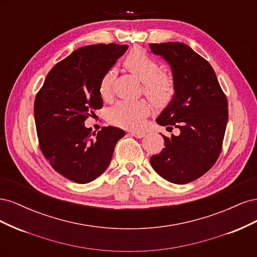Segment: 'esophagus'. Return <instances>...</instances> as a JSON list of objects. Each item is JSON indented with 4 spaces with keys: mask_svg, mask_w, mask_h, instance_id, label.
Segmentation results:
<instances>
[{
    "mask_svg": "<svg viewBox=\"0 0 257 257\" xmlns=\"http://www.w3.org/2000/svg\"><path fill=\"white\" fill-rule=\"evenodd\" d=\"M132 136H134L136 138H143L145 136V133H143V132H137V131H132L130 133Z\"/></svg>",
    "mask_w": 257,
    "mask_h": 257,
    "instance_id": "obj_1",
    "label": "esophagus"
}]
</instances>
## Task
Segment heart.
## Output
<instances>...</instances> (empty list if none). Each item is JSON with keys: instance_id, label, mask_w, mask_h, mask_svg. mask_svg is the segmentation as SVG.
I'll return each instance as SVG.
<instances>
[{"instance_id": "1", "label": "heart", "mask_w": 257, "mask_h": 257, "mask_svg": "<svg viewBox=\"0 0 257 257\" xmlns=\"http://www.w3.org/2000/svg\"><path fill=\"white\" fill-rule=\"evenodd\" d=\"M123 65L130 73L143 81V91L158 106H166L175 96V82L168 74L161 71L159 62L143 49H133L123 61ZM112 71H107L99 80V95L104 99L111 96ZM152 111V105L148 100L115 103L108 110V120L113 125L124 128H141L145 119Z\"/></svg>"}]
</instances>
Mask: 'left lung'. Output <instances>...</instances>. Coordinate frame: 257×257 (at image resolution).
Instances as JSON below:
<instances>
[{
  "mask_svg": "<svg viewBox=\"0 0 257 257\" xmlns=\"http://www.w3.org/2000/svg\"><path fill=\"white\" fill-rule=\"evenodd\" d=\"M172 67L175 96L157 122L180 135L164 137L163 150L152 155L153 169L165 180L185 184L211 168L222 151L228 103L209 62L182 43L149 44Z\"/></svg>",
  "mask_w": 257,
  "mask_h": 257,
  "instance_id": "1",
  "label": "left lung"
}]
</instances>
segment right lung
<instances>
[{"instance_id": "1", "label": "right lung", "mask_w": 257, "mask_h": 257, "mask_svg": "<svg viewBox=\"0 0 257 257\" xmlns=\"http://www.w3.org/2000/svg\"><path fill=\"white\" fill-rule=\"evenodd\" d=\"M128 46L90 45L54 65L34 102L41 151L51 167L76 183H88L109 165L115 144L125 133L103 126L97 134L84 121L103 107L98 85Z\"/></svg>"}]
</instances>
